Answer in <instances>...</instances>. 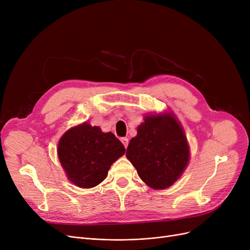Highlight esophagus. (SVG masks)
Masks as SVG:
<instances>
[{"label": "esophagus", "instance_id": "1", "mask_svg": "<svg viewBox=\"0 0 250 250\" xmlns=\"http://www.w3.org/2000/svg\"><path fill=\"white\" fill-rule=\"evenodd\" d=\"M122 143L124 144L125 148L126 149V148H127V146H128V139H127V138H123V139H122Z\"/></svg>", "mask_w": 250, "mask_h": 250}]
</instances>
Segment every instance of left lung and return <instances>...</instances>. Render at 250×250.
<instances>
[{
	"label": "left lung",
	"instance_id": "1",
	"mask_svg": "<svg viewBox=\"0 0 250 250\" xmlns=\"http://www.w3.org/2000/svg\"><path fill=\"white\" fill-rule=\"evenodd\" d=\"M126 158L150 188L164 189L172 186L189 160L181 125L171 114L146 116L137 137L128 144Z\"/></svg>",
	"mask_w": 250,
	"mask_h": 250
}]
</instances>
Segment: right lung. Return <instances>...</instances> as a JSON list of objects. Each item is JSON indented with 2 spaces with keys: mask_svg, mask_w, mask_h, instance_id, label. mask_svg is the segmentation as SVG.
I'll return each instance as SVG.
<instances>
[{
  "mask_svg": "<svg viewBox=\"0 0 250 250\" xmlns=\"http://www.w3.org/2000/svg\"><path fill=\"white\" fill-rule=\"evenodd\" d=\"M122 142L112 133L88 123L69 129L59 142L58 155L68 178L79 188H91L107 176L113 162L125 154Z\"/></svg>",
  "mask_w": 250,
  "mask_h": 250,
  "instance_id": "add662e5",
  "label": "right lung"
}]
</instances>
